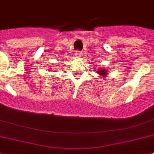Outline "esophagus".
Masks as SVG:
<instances>
[{"instance_id": "34e87169", "label": "esophagus", "mask_w": 154, "mask_h": 154, "mask_svg": "<svg viewBox=\"0 0 154 154\" xmlns=\"http://www.w3.org/2000/svg\"><path fill=\"white\" fill-rule=\"evenodd\" d=\"M82 52L81 51L77 50V51H75V56H77V57H80V56H82Z\"/></svg>"}]
</instances>
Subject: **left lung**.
<instances>
[{"mask_svg": "<svg viewBox=\"0 0 154 154\" xmlns=\"http://www.w3.org/2000/svg\"><path fill=\"white\" fill-rule=\"evenodd\" d=\"M98 72H100L101 75H106V73H107V72L106 71L105 69H101L100 71H98Z\"/></svg>", "mask_w": 154, "mask_h": 154, "instance_id": "left-lung-1", "label": "left lung"}]
</instances>
